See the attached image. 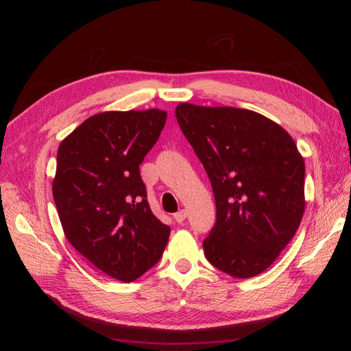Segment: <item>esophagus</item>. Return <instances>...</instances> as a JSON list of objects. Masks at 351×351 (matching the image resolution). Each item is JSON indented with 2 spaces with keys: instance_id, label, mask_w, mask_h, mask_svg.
<instances>
[{
  "instance_id": "obj_1",
  "label": "esophagus",
  "mask_w": 351,
  "mask_h": 351,
  "mask_svg": "<svg viewBox=\"0 0 351 351\" xmlns=\"http://www.w3.org/2000/svg\"><path fill=\"white\" fill-rule=\"evenodd\" d=\"M186 217H187V210H184V209H180L177 214H174V219L177 222H183L186 219Z\"/></svg>"
}]
</instances>
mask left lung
Returning <instances> with one entry per match:
<instances>
[{"instance_id":"8db88e82","label":"left lung","mask_w":351,"mask_h":351,"mask_svg":"<svg viewBox=\"0 0 351 351\" xmlns=\"http://www.w3.org/2000/svg\"><path fill=\"white\" fill-rule=\"evenodd\" d=\"M176 117L215 196L217 222L204 241L206 259L234 278L256 277L302 222V154L280 124L250 110L182 102Z\"/></svg>"}]
</instances>
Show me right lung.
Masks as SVG:
<instances>
[{
    "label": "right lung",
    "instance_id": "right-lung-1",
    "mask_svg": "<svg viewBox=\"0 0 351 351\" xmlns=\"http://www.w3.org/2000/svg\"><path fill=\"white\" fill-rule=\"evenodd\" d=\"M165 120L158 108L99 112L58 147L52 196L64 234L92 265L123 282L154 267L171 231L152 214L139 173Z\"/></svg>",
    "mask_w": 351,
    "mask_h": 351
}]
</instances>
